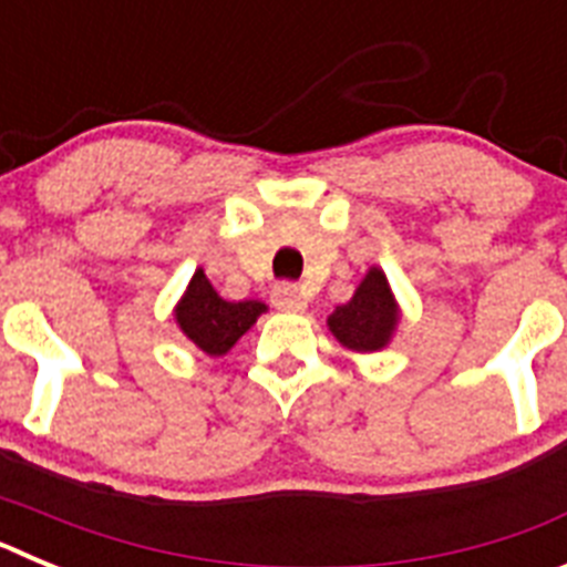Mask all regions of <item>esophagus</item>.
I'll return each instance as SVG.
<instances>
[{
	"label": "esophagus",
	"mask_w": 567,
	"mask_h": 567,
	"mask_svg": "<svg viewBox=\"0 0 567 567\" xmlns=\"http://www.w3.org/2000/svg\"><path fill=\"white\" fill-rule=\"evenodd\" d=\"M272 303L280 312H303L307 309V298L295 284H278L272 289Z\"/></svg>",
	"instance_id": "34e87169"
}]
</instances>
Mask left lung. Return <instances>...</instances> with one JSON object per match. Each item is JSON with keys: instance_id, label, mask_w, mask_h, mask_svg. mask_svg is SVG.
Instances as JSON below:
<instances>
[{"instance_id": "8db88e82", "label": "left lung", "mask_w": 567, "mask_h": 567, "mask_svg": "<svg viewBox=\"0 0 567 567\" xmlns=\"http://www.w3.org/2000/svg\"><path fill=\"white\" fill-rule=\"evenodd\" d=\"M398 318L400 312L389 280L378 267H372L354 289L352 300L329 315V329L352 352H378L392 340Z\"/></svg>"}]
</instances>
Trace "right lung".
I'll use <instances>...</instances> for the list:
<instances>
[{"label": "right lung", "instance_id": "add662e5", "mask_svg": "<svg viewBox=\"0 0 567 567\" xmlns=\"http://www.w3.org/2000/svg\"><path fill=\"white\" fill-rule=\"evenodd\" d=\"M267 307L260 300H224L215 292L204 269L193 275L182 303L175 307V320L182 332L209 358H221L238 343Z\"/></svg>", "mask_w": 567, "mask_h": 567}]
</instances>
